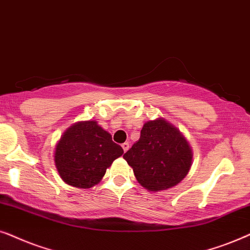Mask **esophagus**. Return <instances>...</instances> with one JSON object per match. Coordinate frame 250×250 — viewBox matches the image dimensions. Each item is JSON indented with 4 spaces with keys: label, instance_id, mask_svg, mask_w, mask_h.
<instances>
[{
    "label": "esophagus",
    "instance_id": "obj_1",
    "mask_svg": "<svg viewBox=\"0 0 250 250\" xmlns=\"http://www.w3.org/2000/svg\"><path fill=\"white\" fill-rule=\"evenodd\" d=\"M121 146H122L123 151H125V152H127L128 149H129V143H123V144H122Z\"/></svg>",
    "mask_w": 250,
    "mask_h": 250
}]
</instances>
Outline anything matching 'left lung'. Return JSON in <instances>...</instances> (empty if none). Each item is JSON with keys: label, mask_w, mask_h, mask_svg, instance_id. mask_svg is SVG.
<instances>
[{"label": "left lung", "mask_w": 250, "mask_h": 250, "mask_svg": "<svg viewBox=\"0 0 250 250\" xmlns=\"http://www.w3.org/2000/svg\"><path fill=\"white\" fill-rule=\"evenodd\" d=\"M139 184L151 192L174 188L188 174L193 153L177 128L165 119L147 121L123 155Z\"/></svg>", "instance_id": "1"}]
</instances>
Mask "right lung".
<instances>
[{"label":"right lung","mask_w":250,"mask_h":250,"mask_svg":"<svg viewBox=\"0 0 250 250\" xmlns=\"http://www.w3.org/2000/svg\"><path fill=\"white\" fill-rule=\"evenodd\" d=\"M122 154L121 146L97 122L80 121L71 125L56 145L55 164L66 184L90 188Z\"/></svg>","instance_id":"1"}]
</instances>
